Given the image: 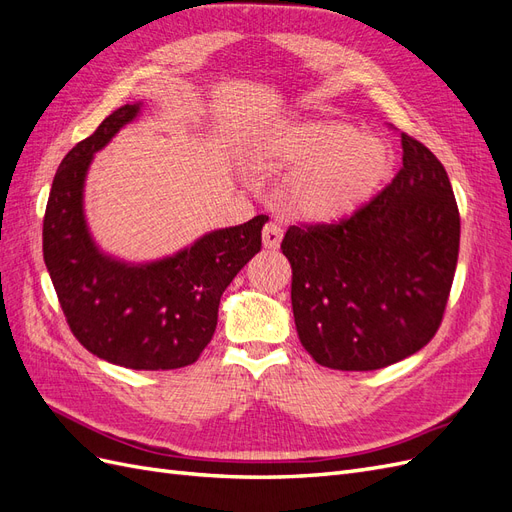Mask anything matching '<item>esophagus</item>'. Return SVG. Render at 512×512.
Listing matches in <instances>:
<instances>
[{"label": "esophagus", "mask_w": 512, "mask_h": 512, "mask_svg": "<svg viewBox=\"0 0 512 512\" xmlns=\"http://www.w3.org/2000/svg\"><path fill=\"white\" fill-rule=\"evenodd\" d=\"M282 243V230L277 224H267L262 228V245H265V250H277Z\"/></svg>", "instance_id": "34e87169"}]
</instances>
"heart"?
<instances>
[{"label": "heart", "mask_w": 512, "mask_h": 512, "mask_svg": "<svg viewBox=\"0 0 512 512\" xmlns=\"http://www.w3.org/2000/svg\"><path fill=\"white\" fill-rule=\"evenodd\" d=\"M250 158L260 170H290L280 188V207L314 226L352 218L393 170V149L382 136L333 117L277 121L260 132Z\"/></svg>", "instance_id": "heart-1"}]
</instances>
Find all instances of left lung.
<instances>
[{
    "mask_svg": "<svg viewBox=\"0 0 512 512\" xmlns=\"http://www.w3.org/2000/svg\"><path fill=\"white\" fill-rule=\"evenodd\" d=\"M404 166L352 218L290 226L292 314L322 367L371 371L436 335L459 256V209L440 160L401 132Z\"/></svg>",
    "mask_w": 512,
    "mask_h": 512,
    "instance_id": "1",
    "label": "left lung"
}]
</instances>
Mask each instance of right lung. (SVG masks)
I'll return each instance as SVG.
<instances>
[{"mask_svg": "<svg viewBox=\"0 0 512 512\" xmlns=\"http://www.w3.org/2000/svg\"><path fill=\"white\" fill-rule=\"evenodd\" d=\"M141 106L117 108L61 160L46 203L42 252L70 329L91 354L128 369H179L211 342L222 292L260 252L269 218L205 232L151 262L106 254L85 218V179L96 153L141 115Z\"/></svg>", "mask_w": 512, "mask_h": 512, "instance_id": "add662e5", "label": "right lung"}]
</instances>
